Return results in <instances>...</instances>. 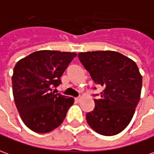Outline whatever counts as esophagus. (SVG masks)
Here are the masks:
<instances>
[{"label": "esophagus", "mask_w": 154, "mask_h": 154, "mask_svg": "<svg viewBox=\"0 0 154 154\" xmlns=\"http://www.w3.org/2000/svg\"><path fill=\"white\" fill-rule=\"evenodd\" d=\"M75 101H76L77 103H79V102H80V101H81V97H76V98H75Z\"/></svg>", "instance_id": "esophagus-1"}]
</instances>
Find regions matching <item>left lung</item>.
I'll return each instance as SVG.
<instances>
[{"mask_svg": "<svg viewBox=\"0 0 154 154\" xmlns=\"http://www.w3.org/2000/svg\"><path fill=\"white\" fill-rule=\"evenodd\" d=\"M78 58L94 83L103 88L100 94H93L99 97L94 99V109L86 114L88 125L104 136L121 133L140 99L143 79L137 64L112 51L80 52Z\"/></svg>", "mask_w": 154, "mask_h": 154, "instance_id": "left-lung-1", "label": "left lung"}]
</instances>
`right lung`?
Instances as JSON below:
<instances>
[{
  "label": "right lung",
  "mask_w": 154,
  "mask_h": 154,
  "mask_svg": "<svg viewBox=\"0 0 154 154\" xmlns=\"http://www.w3.org/2000/svg\"><path fill=\"white\" fill-rule=\"evenodd\" d=\"M76 56L44 50L16 64L11 78L14 100L21 120L32 131L47 133L63 122L74 99L52 90L62 83L60 77Z\"/></svg>",
  "instance_id": "1"
}]
</instances>
